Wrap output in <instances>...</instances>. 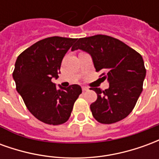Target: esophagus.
<instances>
[{
  "mask_svg": "<svg viewBox=\"0 0 159 159\" xmlns=\"http://www.w3.org/2000/svg\"><path fill=\"white\" fill-rule=\"evenodd\" d=\"M89 89L87 88V87H83V91H88Z\"/></svg>",
  "mask_w": 159,
  "mask_h": 159,
  "instance_id": "34e87169",
  "label": "esophagus"
}]
</instances>
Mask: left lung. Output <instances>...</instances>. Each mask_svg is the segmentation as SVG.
Masks as SVG:
<instances>
[{
	"label": "left lung",
	"mask_w": 159,
	"mask_h": 159,
	"mask_svg": "<svg viewBox=\"0 0 159 159\" xmlns=\"http://www.w3.org/2000/svg\"><path fill=\"white\" fill-rule=\"evenodd\" d=\"M82 49L92 56L96 71L109 83V89L91 88L97 100L90 105L93 117L111 124L125 118L133 111L143 89L146 68L140 53L124 42L106 35L76 39L71 50Z\"/></svg>",
	"instance_id": "8db88e82"
}]
</instances>
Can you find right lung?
<instances>
[{"instance_id": "add662e5", "label": "right lung", "mask_w": 159, "mask_h": 159, "mask_svg": "<svg viewBox=\"0 0 159 159\" xmlns=\"http://www.w3.org/2000/svg\"><path fill=\"white\" fill-rule=\"evenodd\" d=\"M76 38L52 36L25 49L17 58L12 77L16 89L27 109L41 122L59 125L68 121L82 88L73 84L56 88L52 77L58 78L61 62Z\"/></svg>"}]
</instances>
